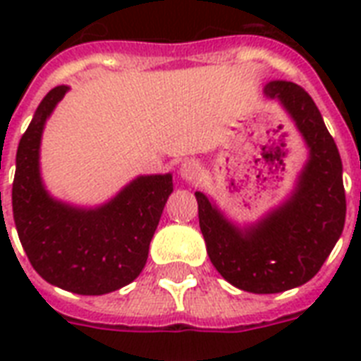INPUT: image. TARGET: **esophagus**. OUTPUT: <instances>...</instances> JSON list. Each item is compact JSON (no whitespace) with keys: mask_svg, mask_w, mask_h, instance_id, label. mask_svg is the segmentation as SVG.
<instances>
[{"mask_svg":"<svg viewBox=\"0 0 361 361\" xmlns=\"http://www.w3.org/2000/svg\"><path fill=\"white\" fill-rule=\"evenodd\" d=\"M200 174H202V166H200V163H198V161H195V159H187V161H183V163H181L180 176L185 181L198 180V178H200Z\"/></svg>","mask_w":361,"mask_h":361,"instance_id":"esophagus-1","label":"esophagus"}]
</instances>
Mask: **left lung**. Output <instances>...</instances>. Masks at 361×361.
Listing matches in <instances>:
<instances>
[{
  "label": "left lung",
  "mask_w": 361,
  "mask_h": 361,
  "mask_svg": "<svg viewBox=\"0 0 361 361\" xmlns=\"http://www.w3.org/2000/svg\"><path fill=\"white\" fill-rule=\"evenodd\" d=\"M264 93L285 106L311 149L296 192L245 231L231 225L206 195L195 192V197L215 269L241 290L275 294L319 274L341 236L347 200L341 157L311 95L302 86L283 80L269 82Z\"/></svg>",
  "instance_id": "obj_1"
}]
</instances>
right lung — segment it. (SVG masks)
Listing matches in <instances>:
<instances>
[{
	"instance_id": "right-lung-1",
	"label": "right lung",
	"mask_w": 361,
	"mask_h": 361,
	"mask_svg": "<svg viewBox=\"0 0 361 361\" xmlns=\"http://www.w3.org/2000/svg\"><path fill=\"white\" fill-rule=\"evenodd\" d=\"M67 86L47 93L20 138L13 214L31 266L42 279L82 296L129 285L146 266L149 241L172 192V176H140L97 209H76L48 197L39 176L44 121Z\"/></svg>"
}]
</instances>
